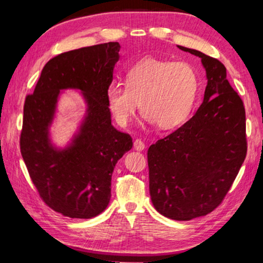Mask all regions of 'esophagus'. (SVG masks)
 Returning <instances> with one entry per match:
<instances>
[{
	"label": "esophagus",
	"mask_w": 263,
	"mask_h": 263,
	"mask_svg": "<svg viewBox=\"0 0 263 263\" xmlns=\"http://www.w3.org/2000/svg\"><path fill=\"white\" fill-rule=\"evenodd\" d=\"M133 147L136 151H144L145 149V144L140 139H136L135 144H133Z\"/></svg>",
	"instance_id": "1"
}]
</instances>
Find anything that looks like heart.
Instances as JSON below:
<instances>
[{
  "label": "heart",
  "instance_id": "heart-1",
  "mask_svg": "<svg viewBox=\"0 0 263 263\" xmlns=\"http://www.w3.org/2000/svg\"><path fill=\"white\" fill-rule=\"evenodd\" d=\"M199 78L188 62L145 58L125 75V87L111 86L106 101L116 123L126 126L138 109L162 130L188 121L198 95Z\"/></svg>",
  "mask_w": 263,
  "mask_h": 263
}]
</instances>
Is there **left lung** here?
I'll return each instance as SVG.
<instances>
[{
    "instance_id": "left-lung-1",
    "label": "left lung",
    "mask_w": 263,
    "mask_h": 263,
    "mask_svg": "<svg viewBox=\"0 0 263 263\" xmlns=\"http://www.w3.org/2000/svg\"><path fill=\"white\" fill-rule=\"evenodd\" d=\"M177 47L201 58L208 84L193 117L149 146V194L162 216L191 220L215 210L237 177L247 153L246 116L219 60Z\"/></svg>"
}]
</instances>
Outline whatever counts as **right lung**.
Masks as SVG:
<instances>
[{"mask_svg":"<svg viewBox=\"0 0 263 263\" xmlns=\"http://www.w3.org/2000/svg\"><path fill=\"white\" fill-rule=\"evenodd\" d=\"M118 43L61 53L44 66L32 95L24 104L21 153L31 180L48 206L62 216L89 219L109 205L111 176L132 138L116 130L106 101ZM82 92L86 112L64 148L52 144L50 127L61 91Z\"/></svg>","mask_w":263,"mask_h":263,"instance_id":"1","label":"right lung"}]
</instances>
